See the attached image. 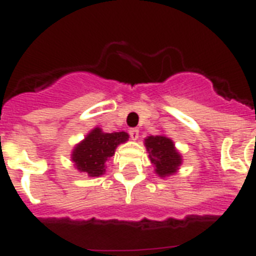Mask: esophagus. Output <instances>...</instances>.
I'll use <instances>...</instances> for the list:
<instances>
[{
	"mask_svg": "<svg viewBox=\"0 0 256 256\" xmlns=\"http://www.w3.org/2000/svg\"><path fill=\"white\" fill-rule=\"evenodd\" d=\"M128 134H130V138L132 140H136L138 138H139V130L138 128H130Z\"/></svg>",
	"mask_w": 256,
	"mask_h": 256,
	"instance_id": "1",
	"label": "esophagus"
}]
</instances>
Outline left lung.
<instances>
[{
    "label": "left lung",
    "mask_w": 256,
    "mask_h": 256,
    "mask_svg": "<svg viewBox=\"0 0 256 256\" xmlns=\"http://www.w3.org/2000/svg\"><path fill=\"white\" fill-rule=\"evenodd\" d=\"M144 146L156 174L160 178L176 174L183 162V157L170 138L165 135H150L144 139Z\"/></svg>",
    "instance_id": "1"
}]
</instances>
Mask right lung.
<instances>
[{"label":"right lung","mask_w":256,"mask_h":256,"mask_svg":"<svg viewBox=\"0 0 256 256\" xmlns=\"http://www.w3.org/2000/svg\"><path fill=\"white\" fill-rule=\"evenodd\" d=\"M128 140V134L125 131L104 132L100 128H94L84 140L76 144L70 160L80 172L98 178L106 174V162L114 156L116 148Z\"/></svg>","instance_id":"add662e5"}]
</instances>
